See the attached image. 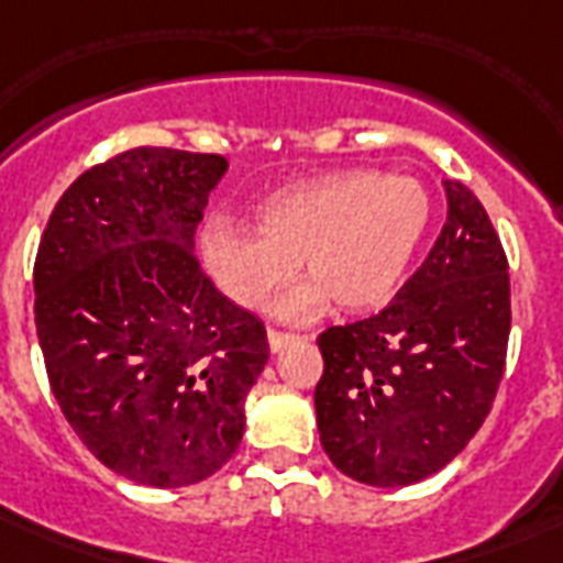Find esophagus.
I'll return each mask as SVG.
<instances>
[{"mask_svg":"<svg viewBox=\"0 0 563 563\" xmlns=\"http://www.w3.org/2000/svg\"><path fill=\"white\" fill-rule=\"evenodd\" d=\"M298 335L291 333H277V330H268V347H272V353H280L286 351L291 342H295Z\"/></svg>","mask_w":563,"mask_h":563,"instance_id":"obj_1","label":"esophagus"}]
</instances>
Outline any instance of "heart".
<instances>
[{
    "instance_id": "heart-1",
    "label": "heart",
    "mask_w": 563,
    "mask_h": 563,
    "mask_svg": "<svg viewBox=\"0 0 563 563\" xmlns=\"http://www.w3.org/2000/svg\"><path fill=\"white\" fill-rule=\"evenodd\" d=\"M432 195L409 175L347 169L277 189L256 228L212 219L198 233L203 268L230 300L263 309L298 260L307 280L277 300V318L303 321L335 300L344 312L383 307L432 224Z\"/></svg>"
}]
</instances>
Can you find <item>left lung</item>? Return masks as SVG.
<instances>
[{
  "mask_svg": "<svg viewBox=\"0 0 563 563\" xmlns=\"http://www.w3.org/2000/svg\"><path fill=\"white\" fill-rule=\"evenodd\" d=\"M446 224L374 318L318 335L321 446L351 479L402 488L453 462L497 397L511 330L508 263L479 198L444 180Z\"/></svg>",
  "mask_w": 563,
  "mask_h": 563,
  "instance_id": "1",
  "label": "left lung"
}]
</instances>
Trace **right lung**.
Instances as JSON below:
<instances>
[{
  "label": "right lung",
  "instance_id": "add662e5",
  "mask_svg": "<svg viewBox=\"0 0 563 563\" xmlns=\"http://www.w3.org/2000/svg\"><path fill=\"white\" fill-rule=\"evenodd\" d=\"M228 161L131 148L60 195L34 263V321L55 400L101 464L184 488L230 462L265 327L195 260Z\"/></svg>",
  "mask_w": 563,
  "mask_h": 563
}]
</instances>
